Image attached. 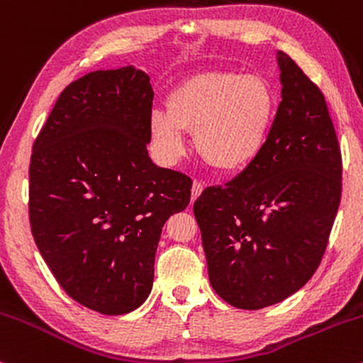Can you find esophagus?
Segmentation results:
<instances>
[{
	"label": "esophagus",
	"mask_w": 363,
	"mask_h": 363,
	"mask_svg": "<svg viewBox=\"0 0 363 363\" xmlns=\"http://www.w3.org/2000/svg\"><path fill=\"white\" fill-rule=\"evenodd\" d=\"M203 189H205V186H203V182L194 181V182H193V189H191V201L194 203V199L198 198V196L203 193Z\"/></svg>",
	"instance_id": "34e87169"
}]
</instances>
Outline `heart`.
<instances>
[{
    "label": "heart",
    "instance_id": "1",
    "mask_svg": "<svg viewBox=\"0 0 363 363\" xmlns=\"http://www.w3.org/2000/svg\"><path fill=\"white\" fill-rule=\"evenodd\" d=\"M277 99L256 74L205 72L187 78L167 99V111L150 116L158 158L174 165L184 157V131L211 167L237 172L256 160L272 131Z\"/></svg>",
    "mask_w": 363,
    "mask_h": 363
}]
</instances>
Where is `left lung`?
Wrapping results in <instances>:
<instances>
[{"label":"left lung","mask_w":363,"mask_h":363,"mask_svg":"<svg viewBox=\"0 0 363 363\" xmlns=\"http://www.w3.org/2000/svg\"><path fill=\"white\" fill-rule=\"evenodd\" d=\"M281 102L262 152L194 201L213 290L257 311L301 290L318 269L341 199V152L323 91L278 52Z\"/></svg>","instance_id":"1"}]
</instances>
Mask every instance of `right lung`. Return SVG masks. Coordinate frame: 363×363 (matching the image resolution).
Instances as JSON below:
<instances>
[{
	"instance_id": "right-lung-1",
	"label": "right lung",
	"mask_w": 363,
	"mask_h": 363,
	"mask_svg": "<svg viewBox=\"0 0 363 363\" xmlns=\"http://www.w3.org/2000/svg\"><path fill=\"white\" fill-rule=\"evenodd\" d=\"M153 90L141 69L69 83L34 141L32 235L61 289L119 315L147 301L162 227L186 210L193 181L148 157Z\"/></svg>"
}]
</instances>
